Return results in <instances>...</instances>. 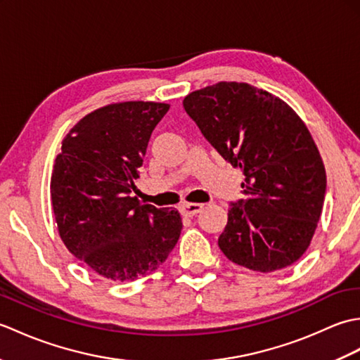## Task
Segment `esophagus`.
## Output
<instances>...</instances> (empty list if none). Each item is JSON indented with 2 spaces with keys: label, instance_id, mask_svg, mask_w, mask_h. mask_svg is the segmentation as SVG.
Masks as SVG:
<instances>
[{
  "label": "esophagus",
  "instance_id": "obj_1",
  "mask_svg": "<svg viewBox=\"0 0 360 360\" xmlns=\"http://www.w3.org/2000/svg\"><path fill=\"white\" fill-rule=\"evenodd\" d=\"M202 210V204L200 202H186L181 205V213L184 217H195L196 213H200Z\"/></svg>",
  "mask_w": 360,
  "mask_h": 360
}]
</instances>
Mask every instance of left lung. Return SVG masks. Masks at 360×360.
Wrapping results in <instances>:
<instances>
[{"label":"left lung","mask_w":360,"mask_h":360,"mask_svg":"<svg viewBox=\"0 0 360 360\" xmlns=\"http://www.w3.org/2000/svg\"><path fill=\"white\" fill-rule=\"evenodd\" d=\"M184 110L215 150L244 174L218 246L232 263L274 272L309 248L322 215L326 173L308 127L290 106L249 83L190 93Z\"/></svg>","instance_id":"left-lung-1"}]
</instances>
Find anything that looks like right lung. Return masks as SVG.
Listing matches in <instances>:
<instances>
[{
    "instance_id": "1",
    "label": "right lung",
    "mask_w": 360,
    "mask_h": 360,
    "mask_svg": "<svg viewBox=\"0 0 360 360\" xmlns=\"http://www.w3.org/2000/svg\"><path fill=\"white\" fill-rule=\"evenodd\" d=\"M168 110V103L141 101L102 106L71 128L56 158L51 201L60 238L105 278L153 272L179 240L178 210L131 196L150 136Z\"/></svg>"
}]
</instances>
